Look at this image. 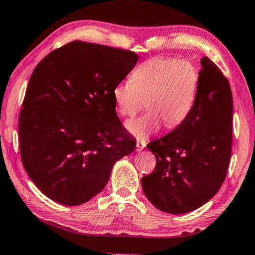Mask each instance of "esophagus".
Returning <instances> with one entry per match:
<instances>
[{"mask_svg": "<svg viewBox=\"0 0 255 255\" xmlns=\"http://www.w3.org/2000/svg\"><path fill=\"white\" fill-rule=\"evenodd\" d=\"M146 143L144 140H137L136 143V150L137 152H140V150H143L145 148Z\"/></svg>", "mask_w": 255, "mask_h": 255, "instance_id": "esophagus-1", "label": "esophagus"}]
</instances>
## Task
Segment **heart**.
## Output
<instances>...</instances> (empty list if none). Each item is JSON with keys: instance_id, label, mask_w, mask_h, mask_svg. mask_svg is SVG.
<instances>
[{"instance_id": "1", "label": "heart", "mask_w": 255, "mask_h": 255, "mask_svg": "<svg viewBox=\"0 0 255 255\" xmlns=\"http://www.w3.org/2000/svg\"><path fill=\"white\" fill-rule=\"evenodd\" d=\"M130 80L116 84L112 97L124 117L135 116L145 99L148 110L126 123L133 137L145 140L163 123L167 128H174L184 122L196 100L199 74L189 60L156 57L139 64Z\"/></svg>"}]
</instances>
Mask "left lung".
Returning <instances> with one entry per match:
<instances>
[{
  "mask_svg": "<svg viewBox=\"0 0 255 255\" xmlns=\"http://www.w3.org/2000/svg\"><path fill=\"white\" fill-rule=\"evenodd\" d=\"M200 63L191 111L174 130L147 145L156 165L152 173L141 178L150 204L173 215L189 213L209 201L225 181L231 161L230 82L208 57Z\"/></svg>",
  "mask_w": 255,
  "mask_h": 255,
  "instance_id": "8db88e82",
  "label": "left lung"
}]
</instances>
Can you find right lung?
Returning <instances> with one entry per match:
<instances>
[{
    "label": "right lung",
    "mask_w": 255,
    "mask_h": 255,
    "mask_svg": "<svg viewBox=\"0 0 255 255\" xmlns=\"http://www.w3.org/2000/svg\"><path fill=\"white\" fill-rule=\"evenodd\" d=\"M138 55L74 40L34 68L19 117L24 170L49 199L77 206L106 187L114 164L136 140L125 131L112 97Z\"/></svg>",
    "instance_id": "add662e5"
}]
</instances>
